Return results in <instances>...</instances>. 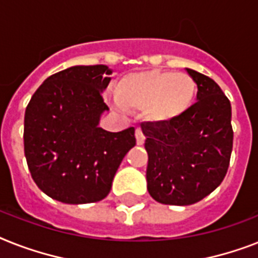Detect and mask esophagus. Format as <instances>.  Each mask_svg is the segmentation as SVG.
Listing matches in <instances>:
<instances>
[{"mask_svg": "<svg viewBox=\"0 0 258 258\" xmlns=\"http://www.w3.org/2000/svg\"><path fill=\"white\" fill-rule=\"evenodd\" d=\"M135 136H136V143H138V146H142V144L144 143V140H146V136H144L143 131H142L140 128H136Z\"/></svg>", "mask_w": 258, "mask_h": 258, "instance_id": "esophagus-1", "label": "esophagus"}]
</instances>
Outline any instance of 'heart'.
<instances>
[{
    "instance_id": "1",
    "label": "heart",
    "mask_w": 258,
    "mask_h": 258,
    "mask_svg": "<svg viewBox=\"0 0 258 258\" xmlns=\"http://www.w3.org/2000/svg\"><path fill=\"white\" fill-rule=\"evenodd\" d=\"M198 85L190 75L175 71L144 70L124 75L115 89V103L142 111L147 120L167 124L181 118L195 103Z\"/></svg>"
}]
</instances>
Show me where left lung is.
<instances>
[{"instance_id": "8db88e82", "label": "left lung", "mask_w": 258, "mask_h": 258, "mask_svg": "<svg viewBox=\"0 0 258 258\" xmlns=\"http://www.w3.org/2000/svg\"><path fill=\"white\" fill-rule=\"evenodd\" d=\"M198 85V102L175 122L142 124L148 154L147 189L162 204L189 205L219 187L232 147V107L216 82L185 69Z\"/></svg>"}]
</instances>
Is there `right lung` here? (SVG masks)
I'll list each match as a JSON object with an SVG mask.
<instances>
[{
	"label": "right lung",
	"mask_w": 258,
	"mask_h": 258,
	"mask_svg": "<svg viewBox=\"0 0 258 258\" xmlns=\"http://www.w3.org/2000/svg\"><path fill=\"white\" fill-rule=\"evenodd\" d=\"M112 70L73 66L46 79L25 111L27 167L39 189L64 204L100 202L110 194L123 158L136 144L135 128L99 127L108 111L102 93Z\"/></svg>",
	"instance_id": "1"
}]
</instances>
